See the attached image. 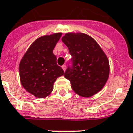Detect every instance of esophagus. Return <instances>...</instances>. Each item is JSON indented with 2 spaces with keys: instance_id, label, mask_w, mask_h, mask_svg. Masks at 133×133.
<instances>
[{
  "instance_id": "1",
  "label": "esophagus",
  "mask_w": 133,
  "mask_h": 133,
  "mask_svg": "<svg viewBox=\"0 0 133 133\" xmlns=\"http://www.w3.org/2000/svg\"><path fill=\"white\" fill-rule=\"evenodd\" d=\"M66 68H67V67H66V65H63V66H62V68H63V71H64V72L66 70Z\"/></svg>"
}]
</instances>
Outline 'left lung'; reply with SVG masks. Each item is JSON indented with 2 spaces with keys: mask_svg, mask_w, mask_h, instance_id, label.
I'll return each mask as SVG.
<instances>
[{
  "mask_svg": "<svg viewBox=\"0 0 133 133\" xmlns=\"http://www.w3.org/2000/svg\"><path fill=\"white\" fill-rule=\"evenodd\" d=\"M62 41L72 56V66L65 77L70 81L75 93L90 97L103 88L109 77V61L97 41L88 34L66 33Z\"/></svg>",
  "mask_w": 133,
  "mask_h": 133,
  "instance_id": "obj_1",
  "label": "left lung"
}]
</instances>
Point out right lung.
I'll list each match as a JSON object with an SVG mask.
<instances>
[{"label":"right lung","instance_id":"right-lung-1","mask_svg":"<svg viewBox=\"0 0 133 133\" xmlns=\"http://www.w3.org/2000/svg\"><path fill=\"white\" fill-rule=\"evenodd\" d=\"M62 33L41 36L32 43L19 64L21 83L26 91L38 99L45 98L53 90L54 83L64 71L56 64L53 54Z\"/></svg>","mask_w":133,"mask_h":133}]
</instances>
